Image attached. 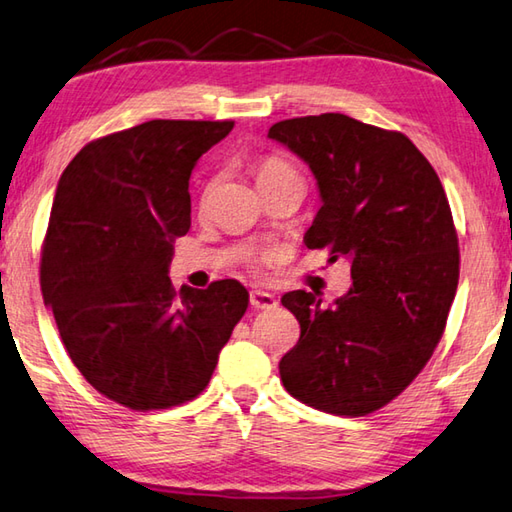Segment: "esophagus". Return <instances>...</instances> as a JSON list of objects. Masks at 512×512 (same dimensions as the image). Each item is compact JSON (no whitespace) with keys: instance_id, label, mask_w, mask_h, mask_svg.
Segmentation results:
<instances>
[{"instance_id":"esophagus-1","label":"esophagus","mask_w":512,"mask_h":512,"mask_svg":"<svg viewBox=\"0 0 512 512\" xmlns=\"http://www.w3.org/2000/svg\"><path fill=\"white\" fill-rule=\"evenodd\" d=\"M250 306H253V309H257V311L259 309L268 311V309H275L277 300H275L273 293L264 291V288H253V291H250Z\"/></svg>"}]
</instances>
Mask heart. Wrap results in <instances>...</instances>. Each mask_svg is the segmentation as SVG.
I'll use <instances>...</instances> for the list:
<instances>
[{"mask_svg": "<svg viewBox=\"0 0 512 512\" xmlns=\"http://www.w3.org/2000/svg\"><path fill=\"white\" fill-rule=\"evenodd\" d=\"M284 174H293V167L284 163L282 159H277V156H266V159L259 161L255 167L257 183H264L268 179H277V176H284Z\"/></svg>", "mask_w": 512, "mask_h": 512, "instance_id": "b5f03b06", "label": "heart"}]
</instances>
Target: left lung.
Listing matches in <instances>:
<instances>
[{"label": "left lung", "instance_id": "8db88e82", "mask_svg": "<svg viewBox=\"0 0 512 512\" xmlns=\"http://www.w3.org/2000/svg\"><path fill=\"white\" fill-rule=\"evenodd\" d=\"M309 165L322 206L306 248L351 264V288L324 306L291 291L300 340L280 360L286 392L315 410L365 416L418 376L443 336L459 284V241L434 167L410 138L345 114L268 129Z\"/></svg>", "mask_w": 512, "mask_h": 512}]
</instances>
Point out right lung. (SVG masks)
Instances as JSON below:
<instances>
[{"instance_id": "obj_1", "label": "right lung", "mask_w": 512, "mask_h": 512, "mask_svg": "<svg viewBox=\"0 0 512 512\" xmlns=\"http://www.w3.org/2000/svg\"><path fill=\"white\" fill-rule=\"evenodd\" d=\"M232 120H147L89 143L55 190L40 266L69 358L132 410L192 401L248 309L237 280L172 288L174 239L190 230V174Z\"/></svg>"}]
</instances>
